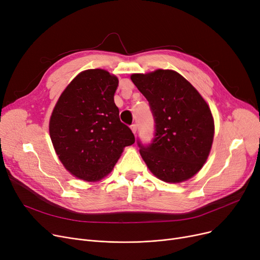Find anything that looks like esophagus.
<instances>
[{"instance_id":"esophagus-1","label":"esophagus","mask_w":260,"mask_h":260,"mask_svg":"<svg viewBox=\"0 0 260 260\" xmlns=\"http://www.w3.org/2000/svg\"><path fill=\"white\" fill-rule=\"evenodd\" d=\"M131 129H132V132H133L134 134H136V133H137V125H136V124H132V125H131Z\"/></svg>"}]
</instances>
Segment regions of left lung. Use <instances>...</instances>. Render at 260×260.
<instances>
[{
  "instance_id": "8db88e82",
  "label": "left lung",
  "mask_w": 260,
  "mask_h": 260,
  "mask_svg": "<svg viewBox=\"0 0 260 260\" xmlns=\"http://www.w3.org/2000/svg\"><path fill=\"white\" fill-rule=\"evenodd\" d=\"M131 79L147 99L156 123L153 143L140 148L145 165L168 183L190 179L207 162L213 144L215 125L209 104L172 70L133 74Z\"/></svg>"
}]
</instances>
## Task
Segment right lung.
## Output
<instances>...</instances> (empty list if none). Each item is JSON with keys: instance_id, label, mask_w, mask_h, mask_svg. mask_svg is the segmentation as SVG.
Listing matches in <instances>:
<instances>
[{"instance_id": "obj_1", "label": "right lung", "mask_w": 260, "mask_h": 260, "mask_svg": "<svg viewBox=\"0 0 260 260\" xmlns=\"http://www.w3.org/2000/svg\"><path fill=\"white\" fill-rule=\"evenodd\" d=\"M119 80L95 68L66 86L49 119V136L63 167L76 178L97 182L111 173L124 147L135 143L120 121L114 94Z\"/></svg>"}]
</instances>
